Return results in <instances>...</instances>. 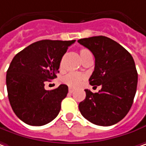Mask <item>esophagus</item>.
<instances>
[{"label":"esophagus","instance_id":"esophagus-1","mask_svg":"<svg viewBox=\"0 0 146 146\" xmlns=\"http://www.w3.org/2000/svg\"><path fill=\"white\" fill-rule=\"evenodd\" d=\"M73 92H74V89H73L72 87H69V88H68V92H69V93H73Z\"/></svg>","mask_w":146,"mask_h":146}]
</instances>
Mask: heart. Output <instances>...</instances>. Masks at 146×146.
Segmentation results:
<instances>
[{
    "label": "heart",
    "instance_id": "obj_1",
    "mask_svg": "<svg viewBox=\"0 0 146 146\" xmlns=\"http://www.w3.org/2000/svg\"><path fill=\"white\" fill-rule=\"evenodd\" d=\"M87 53H90V51L88 50H86V49L81 50H80V57L82 58ZM85 78L86 76L84 74L78 73H69L62 78V82H63V83L66 84L70 87L76 88L81 85V83L82 82L83 80H85Z\"/></svg>",
    "mask_w": 146,
    "mask_h": 146
}]
</instances>
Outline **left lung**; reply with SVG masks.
Returning a JSON list of instances; mask_svg holds the SVG:
<instances>
[{
  "label": "left lung",
  "mask_w": 146,
  "mask_h": 146,
  "mask_svg": "<svg viewBox=\"0 0 146 146\" xmlns=\"http://www.w3.org/2000/svg\"><path fill=\"white\" fill-rule=\"evenodd\" d=\"M95 56V69L89 79L92 86H101L97 93L86 89L80 102L82 115L92 123L111 126L123 118L135 97L138 74L131 54L120 44L104 36L78 40Z\"/></svg>",
  "instance_id": "obj_1"
}]
</instances>
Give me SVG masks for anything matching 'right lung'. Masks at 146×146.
<instances>
[{
	"mask_svg": "<svg viewBox=\"0 0 146 146\" xmlns=\"http://www.w3.org/2000/svg\"><path fill=\"white\" fill-rule=\"evenodd\" d=\"M72 41L42 40L24 48L14 57L6 73L9 101L16 116L31 126H43L57 117L68 86L51 91L45 82L56 78L60 61Z\"/></svg>",
	"mask_w": 146,
	"mask_h": 146,
	"instance_id": "1",
	"label": "right lung"
}]
</instances>
